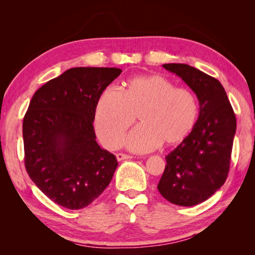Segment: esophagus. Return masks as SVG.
I'll return each mask as SVG.
<instances>
[{
  "instance_id": "obj_1",
  "label": "esophagus",
  "mask_w": 255,
  "mask_h": 255,
  "mask_svg": "<svg viewBox=\"0 0 255 255\" xmlns=\"http://www.w3.org/2000/svg\"><path fill=\"white\" fill-rule=\"evenodd\" d=\"M116 156H117V159H118V161H124V159H129V158H131V157H132V156H130V155L123 154V153H118L117 155H116Z\"/></svg>"
}]
</instances>
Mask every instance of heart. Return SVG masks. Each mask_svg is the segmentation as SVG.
<instances>
[{
	"label": "heart",
	"mask_w": 255,
	"mask_h": 255,
	"mask_svg": "<svg viewBox=\"0 0 255 255\" xmlns=\"http://www.w3.org/2000/svg\"><path fill=\"white\" fill-rule=\"evenodd\" d=\"M138 118L140 126L126 139L129 149L145 153L182 141L195 127L198 102L191 91L174 88L158 74L139 75L128 80L123 91L106 89L96 109V130L102 144L117 148L125 133Z\"/></svg>",
	"instance_id": "obj_1"
}]
</instances>
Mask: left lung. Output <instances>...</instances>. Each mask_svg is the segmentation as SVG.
<instances>
[{
  "instance_id": "left-lung-1",
  "label": "left lung",
  "mask_w": 255,
  "mask_h": 255,
  "mask_svg": "<svg viewBox=\"0 0 255 255\" xmlns=\"http://www.w3.org/2000/svg\"><path fill=\"white\" fill-rule=\"evenodd\" d=\"M196 93L199 117L188 137L165 156L157 189L167 201L191 207L208 199L230 171L236 118L221 82L187 64H164Z\"/></svg>"
}]
</instances>
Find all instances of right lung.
<instances>
[{
  "label": "right lung",
  "instance_id": "obj_1",
  "mask_svg": "<svg viewBox=\"0 0 255 255\" xmlns=\"http://www.w3.org/2000/svg\"><path fill=\"white\" fill-rule=\"evenodd\" d=\"M123 71L74 67L38 89L22 125L30 179L56 204L82 209L105 191L118 166L96 140L93 122L102 92Z\"/></svg>",
  "mask_w": 255,
  "mask_h": 255
}]
</instances>
